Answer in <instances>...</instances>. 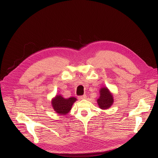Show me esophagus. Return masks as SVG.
Listing matches in <instances>:
<instances>
[{
    "label": "esophagus",
    "instance_id": "obj_1",
    "mask_svg": "<svg viewBox=\"0 0 158 158\" xmlns=\"http://www.w3.org/2000/svg\"><path fill=\"white\" fill-rule=\"evenodd\" d=\"M86 98H87L86 95H83V96H79V97H78L79 99H80V100L85 99H86Z\"/></svg>",
    "mask_w": 158,
    "mask_h": 158
}]
</instances>
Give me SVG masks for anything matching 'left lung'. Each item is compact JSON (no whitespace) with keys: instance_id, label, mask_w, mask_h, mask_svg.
Wrapping results in <instances>:
<instances>
[{"instance_id":"obj_1","label":"left lung","mask_w":158,"mask_h":158,"mask_svg":"<svg viewBox=\"0 0 158 158\" xmlns=\"http://www.w3.org/2000/svg\"><path fill=\"white\" fill-rule=\"evenodd\" d=\"M100 96L97 99L98 104L100 109H109L114 102L113 94L107 87H102L99 90Z\"/></svg>"}]
</instances>
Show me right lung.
I'll list each match as a JSON object with an SVG mask.
<instances>
[{
  "instance_id": "obj_1",
  "label": "right lung",
  "mask_w": 158,
  "mask_h": 158,
  "mask_svg": "<svg viewBox=\"0 0 158 158\" xmlns=\"http://www.w3.org/2000/svg\"><path fill=\"white\" fill-rule=\"evenodd\" d=\"M77 101L74 97L65 99L61 95H56L52 99L51 104L56 113L59 115H66L71 110L73 104Z\"/></svg>"
}]
</instances>
